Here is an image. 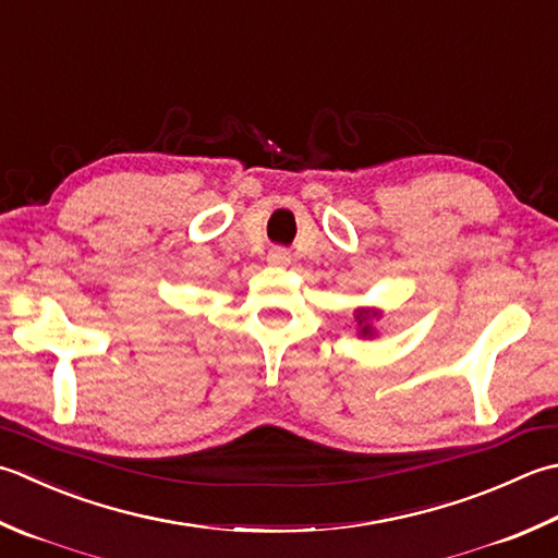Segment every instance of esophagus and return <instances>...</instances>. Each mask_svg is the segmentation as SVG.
I'll return each instance as SVG.
<instances>
[{
    "instance_id": "1",
    "label": "esophagus",
    "mask_w": 558,
    "mask_h": 558,
    "mask_svg": "<svg viewBox=\"0 0 558 558\" xmlns=\"http://www.w3.org/2000/svg\"><path fill=\"white\" fill-rule=\"evenodd\" d=\"M268 260L272 266H288L290 264V251L286 246H272Z\"/></svg>"
}]
</instances>
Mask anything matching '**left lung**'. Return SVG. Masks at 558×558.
<instances>
[{"label":"left lung","instance_id":"1","mask_svg":"<svg viewBox=\"0 0 558 558\" xmlns=\"http://www.w3.org/2000/svg\"><path fill=\"white\" fill-rule=\"evenodd\" d=\"M365 329H367V326H365Z\"/></svg>","mask_w":558,"mask_h":558}]
</instances>
